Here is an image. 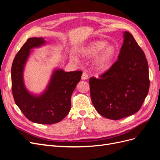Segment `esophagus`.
Masks as SVG:
<instances>
[{
  "instance_id": "esophagus-1",
  "label": "esophagus",
  "mask_w": 160,
  "mask_h": 160,
  "mask_svg": "<svg viewBox=\"0 0 160 160\" xmlns=\"http://www.w3.org/2000/svg\"><path fill=\"white\" fill-rule=\"evenodd\" d=\"M88 78H89L88 74L85 72H83V74H82V76H81V79L82 80H86V79H88Z\"/></svg>"
}]
</instances>
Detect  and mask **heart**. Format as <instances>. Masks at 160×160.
<instances>
[{
  "mask_svg": "<svg viewBox=\"0 0 160 160\" xmlns=\"http://www.w3.org/2000/svg\"><path fill=\"white\" fill-rule=\"evenodd\" d=\"M117 49L113 45H108L105 41L97 40L92 41L82 47L79 49L81 57L88 58L95 55L94 65L97 69L101 71L108 70L111 65L116 55ZM71 59L77 61L75 55H70Z\"/></svg>",
  "mask_w": 160,
  "mask_h": 160,
  "instance_id": "obj_1",
  "label": "heart"
}]
</instances>
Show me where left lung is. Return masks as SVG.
I'll list each match as a JSON object with an SVG mask.
<instances>
[{
  "instance_id": "obj_1",
  "label": "left lung",
  "mask_w": 160,
  "mask_h": 160,
  "mask_svg": "<svg viewBox=\"0 0 160 160\" xmlns=\"http://www.w3.org/2000/svg\"><path fill=\"white\" fill-rule=\"evenodd\" d=\"M91 98L103 117L118 120L141 108L149 88L148 64L133 35L123 32L118 61L99 79H89Z\"/></svg>"
}]
</instances>
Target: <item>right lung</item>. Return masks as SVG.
Listing matches in <instances>:
<instances>
[{
  "label": "right lung",
  "mask_w": 160,
  "mask_h": 160,
  "mask_svg": "<svg viewBox=\"0 0 160 160\" xmlns=\"http://www.w3.org/2000/svg\"><path fill=\"white\" fill-rule=\"evenodd\" d=\"M46 44L43 38H29L14 57L11 68L12 91L15 103L25 117L38 124L61 122L71 109V97L81 80L82 71L53 70L47 88L39 95L28 91L24 69L31 50Z\"/></svg>",
  "instance_id": "1"
}]
</instances>
